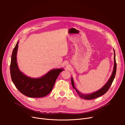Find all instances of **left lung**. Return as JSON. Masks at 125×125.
Wrapping results in <instances>:
<instances>
[{"mask_svg": "<svg viewBox=\"0 0 125 125\" xmlns=\"http://www.w3.org/2000/svg\"><path fill=\"white\" fill-rule=\"evenodd\" d=\"M115 52V51H114ZM114 70L113 72L112 75H111V77H110L109 80H108V81L107 82V83L105 84V86H104L100 90H98V91L96 92H94V93L91 94H89V95H83L81 93H80L79 92H78L76 88L74 87V82L73 80V77H71V84L72 86H73V88L76 90V91L77 92V93L78 94V95H80V96L82 98H83V99H86V100H92L95 99V98L99 97L103 95H104V94H105L108 91V90H109L110 87L111 86V84H112L114 78L115 77V74H116V61H115V55H114Z\"/></svg>", "mask_w": 125, "mask_h": 125, "instance_id": "left-lung-1", "label": "left lung"}]
</instances>
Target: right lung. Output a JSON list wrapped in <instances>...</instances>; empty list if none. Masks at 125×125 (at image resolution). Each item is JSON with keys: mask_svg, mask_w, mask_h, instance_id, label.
Segmentation results:
<instances>
[{"mask_svg": "<svg viewBox=\"0 0 125 125\" xmlns=\"http://www.w3.org/2000/svg\"><path fill=\"white\" fill-rule=\"evenodd\" d=\"M18 42L13 50L10 65L11 80L16 88L23 95L31 98H40L48 95L52 91L58 76L62 69H53L39 78L26 76L18 68L17 63Z\"/></svg>", "mask_w": 125, "mask_h": 125, "instance_id": "add662e5", "label": "right lung"}]
</instances>
